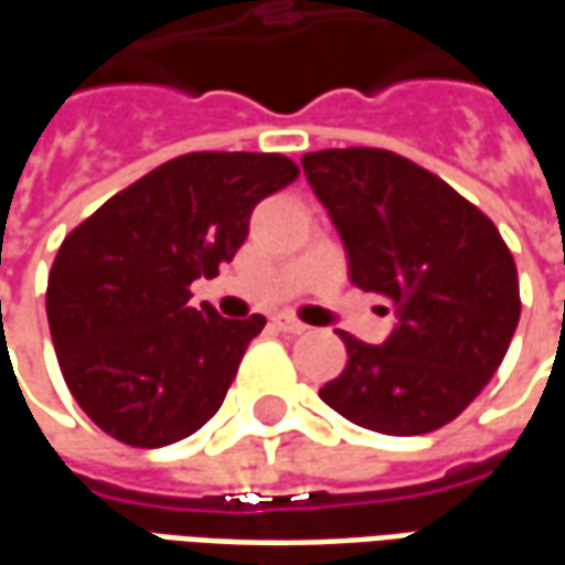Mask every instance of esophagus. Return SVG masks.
<instances>
[{
	"mask_svg": "<svg viewBox=\"0 0 565 565\" xmlns=\"http://www.w3.org/2000/svg\"><path fill=\"white\" fill-rule=\"evenodd\" d=\"M271 323H275L281 332H290V335H302V332L308 330L306 323H302V320H296L294 315H275Z\"/></svg>",
	"mask_w": 565,
	"mask_h": 565,
	"instance_id": "esophagus-1",
	"label": "esophagus"
}]
</instances>
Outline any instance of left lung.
Wrapping results in <instances>:
<instances>
[{
	"mask_svg": "<svg viewBox=\"0 0 565 565\" xmlns=\"http://www.w3.org/2000/svg\"><path fill=\"white\" fill-rule=\"evenodd\" d=\"M302 169L342 235L351 281L399 318L384 344L339 332L348 366L320 399L384 436L450 424L493 379L521 320L509 245L484 211L393 150H318Z\"/></svg>",
	"mask_w": 565,
	"mask_h": 565,
	"instance_id": "8db88e82",
	"label": "left lung"
}]
</instances>
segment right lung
Masks as SVG:
<instances>
[{"instance_id": "1", "label": "right lung", "mask_w": 565, "mask_h": 565, "mask_svg": "<svg viewBox=\"0 0 565 565\" xmlns=\"http://www.w3.org/2000/svg\"><path fill=\"white\" fill-rule=\"evenodd\" d=\"M296 174L284 153H184L63 238L47 275V323L68 391L103 433L162 448L217 415L266 318L193 308L190 284L235 257L254 205Z\"/></svg>"}]
</instances>
